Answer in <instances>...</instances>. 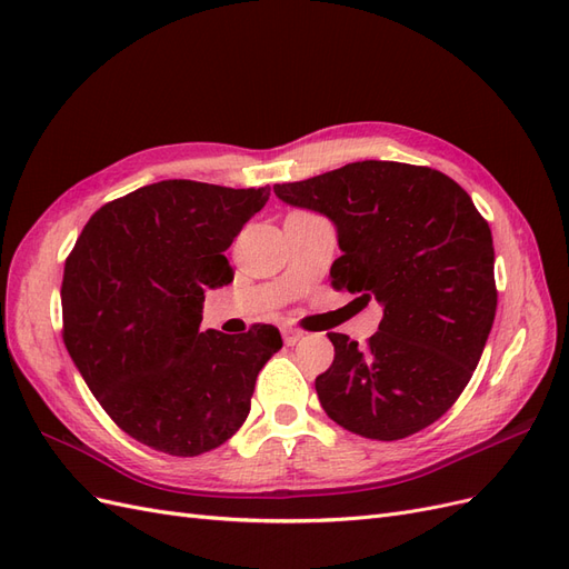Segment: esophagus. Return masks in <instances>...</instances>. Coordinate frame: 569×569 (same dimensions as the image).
<instances>
[{"label": "esophagus", "instance_id": "obj_1", "mask_svg": "<svg viewBox=\"0 0 569 569\" xmlns=\"http://www.w3.org/2000/svg\"><path fill=\"white\" fill-rule=\"evenodd\" d=\"M282 339H284L287 347H295V343H297L299 339H303V330H299V327L284 325V327H282Z\"/></svg>", "mask_w": 569, "mask_h": 569}]
</instances>
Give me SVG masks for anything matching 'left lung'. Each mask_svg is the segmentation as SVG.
I'll use <instances>...</instances> for the list:
<instances>
[{
	"label": "left lung",
	"instance_id": "8db88e82",
	"mask_svg": "<svg viewBox=\"0 0 569 569\" xmlns=\"http://www.w3.org/2000/svg\"><path fill=\"white\" fill-rule=\"evenodd\" d=\"M272 189L335 222L332 287L385 306L366 347L327 335L335 360L316 377L327 416L377 441L437 422L468 387L496 316L493 239L470 194L435 168L396 161Z\"/></svg>",
	"mask_w": 569,
	"mask_h": 569
}]
</instances>
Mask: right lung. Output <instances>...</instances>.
Wrapping results in <instances>:
<instances>
[{"label": "right lung", "mask_w": 569, "mask_h": 569, "mask_svg": "<svg viewBox=\"0 0 569 569\" xmlns=\"http://www.w3.org/2000/svg\"><path fill=\"white\" fill-rule=\"evenodd\" d=\"M270 187L163 180L109 201L66 258L63 343L126 435L168 456L226 443L251 410L280 330L201 332L203 291L232 282L226 258Z\"/></svg>", "instance_id": "obj_1"}]
</instances>
